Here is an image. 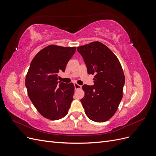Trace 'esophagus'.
Listing matches in <instances>:
<instances>
[{
  "mask_svg": "<svg viewBox=\"0 0 156 156\" xmlns=\"http://www.w3.org/2000/svg\"><path fill=\"white\" fill-rule=\"evenodd\" d=\"M74 87H75V89H80L81 88V85H79V84L77 83H74Z\"/></svg>",
  "mask_w": 156,
  "mask_h": 156,
  "instance_id": "1",
  "label": "esophagus"
}]
</instances>
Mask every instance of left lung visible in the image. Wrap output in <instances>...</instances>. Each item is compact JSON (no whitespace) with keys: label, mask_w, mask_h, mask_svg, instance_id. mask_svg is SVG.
<instances>
[{"label":"left lung","mask_w":156,"mask_h":156,"mask_svg":"<svg viewBox=\"0 0 156 156\" xmlns=\"http://www.w3.org/2000/svg\"><path fill=\"white\" fill-rule=\"evenodd\" d=\"M88 74L95 75L94 85L84 84L81 102L88 119L103 122L115 115L122 98L125 84L123 69L116 55L100 41L77 48Z\"/></svg>","instance_id":"1"}]
</instances>
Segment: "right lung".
I'll return each instance as SVG.
<instances>
[{
  "label": "right lung",
  "instance_id": "add662e5",
  "mask_svg": "<svg viewBox=\"0 0 156 156\" xmlns=\"http://www.w3.org/2000/svg\"><path fill=\"white\" fill-rule=\"evenodd\" d=\"M76 48L51 45L41 49L32 59L25 86L33 105L46 119L56 120L68 114L73 101L74 84L58 81L59 72H64Z\"/></svg>",
  "mask_w": 156,
  "mask_h": 156
}]
</instances>
